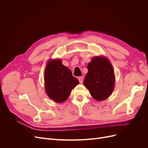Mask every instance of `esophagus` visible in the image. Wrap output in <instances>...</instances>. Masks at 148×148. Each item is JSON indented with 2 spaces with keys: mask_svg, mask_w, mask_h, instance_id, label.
<instances>
[{
  "mask_svg": "<svg viewBox=\"0 0 148 148\" xmlns=\"http://www.w3.org/2000/svg\"><path fill=\"white\" fill-rule=\"evenodd\" d=\"M78 80L80 83H82L83 82V77H79L78 78Z\"/></svg>",
  "mask_w": 148,
  "mask_h": 148,
  "instance_id": "obj_1",
  "label": "esophagus"
}]
</instances>
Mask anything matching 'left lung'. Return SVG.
Segmentation results:
<instances>
[{"mask_svg":"<svg viewBox=\"0 0 148 148\" xmlns=\"http://www.w3.org/2000/svg\"><path fill=\"white\" fill-rule=\"evenodd\" d=\"M88 72L84 79V84L91 96L97 101L109 97L113 91L115 76L110 62L105 57H95L88 64Z\"/></svg>","mask_w":148,"mask_h":148,"instance_id":"left-lung-1","label":"left lung"}]
</instances>
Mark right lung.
<instances>
[{
  "label": "right lung",
  "instance_id": "obj_1",
  "mask_svg": "<svg viewBox=\"0 0 148 148\" xmlns=\"http://www.w3.org/2000/svg\"><path fill=\"white\" fill-rule=\"evenodd\" d=\"M44 81L47 95L56 102L65 101L72 89L79 83L70 70L62 65L60 60L48 62Z\"/></svg>",
  "mask_w": 148,
  "mask_h": 148
}]
</instances>
